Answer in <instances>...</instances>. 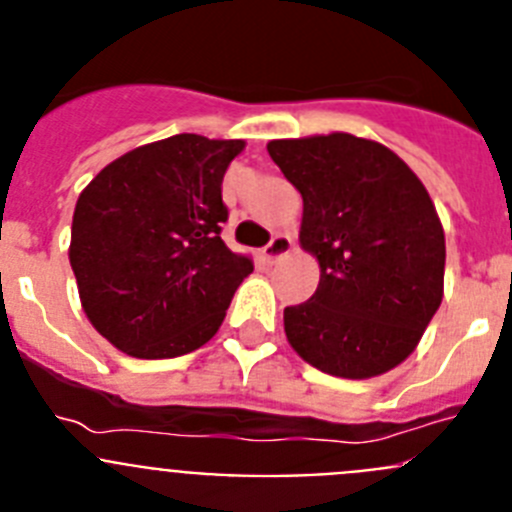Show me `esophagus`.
I'll list each match as a JSON object with an SVG mask.
<instances>
[{
    "mask_svg": "<svg viewBox=\"0 0 512 512\" xmlns=\"http://www.w3.org/2000/svg\"><path fill=\"white\" fill-rule=\"evenodd\" d=\"M292 248H295L292 238H289V235H284V233H277L274 238H271L269 246L264 248V259L269 261V264H274V261H279L282 256H287Z\"/></svg>",
    "mask_w": 512,
    "mask_h": 512,
    "instance_id": "obj_1",
    "label": "esophagus"
}]
</instances>
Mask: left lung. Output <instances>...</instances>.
<instances>
[{
	"label": "left lung",
	"mask_w": 512,
	"mask_h": 512,
	"mask_svg": "<svg viewBox=\"0 0 512 512\" xmlns=\"http://www.w3.org/2000/svg\"><path fill=\"white\" fill-rule=\"evenodd\" d=\"M266 151L302 194L300 246L320 266L315 295L284 310L289 346L333 377L390 372L443 300L431 194L395 151L351 133L269 140Z\"/></svg>",
	"instance_id": "8db88e82"
}]
</instances>
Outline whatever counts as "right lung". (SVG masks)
Segmentation results:
<instances>
[{"mask_svg": "<svg viewBox=\"0 0 512 512\" xmlns=\"http://www.w3.org/2000/svg\"><path fill=\"white\" fill-rule=\"evenodd\" d=\"M243 140L182 133L104 166L79 194L69 261L89 323L135 359L205 346L253 271L220 238L223 176Z\"/></svg>", "mask_w": 512, "mask_h": 512, "instance_id": "obj_1", "label": "right lung"}]
</instances>
